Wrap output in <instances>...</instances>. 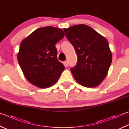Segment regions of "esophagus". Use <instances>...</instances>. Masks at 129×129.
<instances>
[{
    "label": "esophagus",
    "mask_w": 129,
    "mask_h": 129,
    "mask_svg": "<svg viewBox=\"0 0 129 129\" xmlns=\"http://www.w3.org/2000/svg\"><path fill=\"white\" fill-rule=\"evenodd\" d=\"M63 64L64 65V66H66V67H67L69 66V63H68V62H67V60H66V61H64V62H63Z\"/></svg>",
    "instance_id": "1"
}]
</instances>
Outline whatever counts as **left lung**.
Segmentation results:
<instances>
[{"instance_id":"1","label":"left lung","mask_w":129,"mask_h":129,"mask_svg":"<svg viewBox=\"0 0 129 129\" xmlns=\"http://www.w3.org/2000/svg\"><path fill=\"white\" fill-rule=\"evenodd\" d=\"M64 31L77 54V64L71 69L74 78L83 86L97 87L107 76L112 60L107 40L84 24Z\"/></svg>"}]
</instances>
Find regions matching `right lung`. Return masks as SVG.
<instances>
[{
  "label": "right lung",
  "mask_w": 129,
  "mask_h": 129,
  "mask_svg": "<svg viewBox=\"0 0 129 129\" xmlns=\"http://www.w3.org/2000/svg\"><path fill=\"white\" fill-rule=\"evenodd\" d=\"M64 36L61 29L48 26L36 29L22 41L17 60L31 84L45 88L57 82L65 67L58 60L55 45Z\"/></svg>",
  "instance_id": "obj_1"
}]
</instances>
